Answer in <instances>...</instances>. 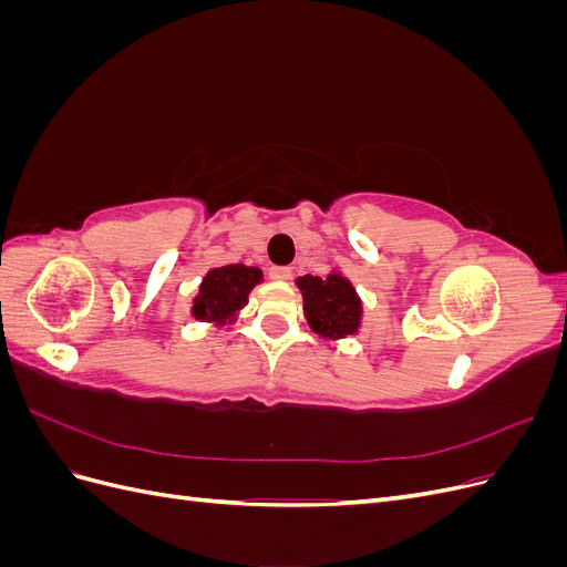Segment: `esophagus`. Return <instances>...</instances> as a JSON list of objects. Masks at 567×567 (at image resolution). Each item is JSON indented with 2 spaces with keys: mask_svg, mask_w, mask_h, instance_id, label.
<instances>
[{
  "mask_svg": "<svg viewBox=\"0 0 567 567\" xmlns=\"http://www.w3.org/2000/svg\"><path fill=\"white\" fill-rule=\"evenodd\" d=\"M269 277L277 279V281H288L293 277V269L290 267H269Z\"/></svg>",
  "mask_w": 567,
  "mask_h": 567,
  "instance_id": "34e87169",
  "label": "esophagus"
}]
</instances>
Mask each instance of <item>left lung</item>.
<instances>
[{
  "label": "left lung",
  "instance_id": "1",
  "mask_svg": "<svg viewBox=\"0 0 567 567\" xmlns=\"http://www.w3.org/2000/svg\"><path fill=\"white\" fill-rule=\"evenodd\" d=\"M296 284L302 293L305 317L312 331L331 340L357 333L359 321H362V300L342 274L331 271L326 277L305 274Z\"/></svg>",
  "mask_w": 567,
  "mask_h": 567
}]
</instances>
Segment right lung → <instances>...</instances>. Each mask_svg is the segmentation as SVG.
Here are the masks:
<instances>
[{
	"label": "right lung",
	"mask_w": 567,
	"mask_h": 567,
	"mask_svg": "<svg viewBox=\"0 0 567 567\" xmlns=\"http://www.w3.org/2000/svg\"><path fill=\"white\" fill-rule=\"evenodd\" d=\"M262 281V271L246 265H225L205 274L192 315L200 321L225 326L248 302L250 290Z\"/></svg>",
	"instance_id": "obj_1"
}]
</instances>
